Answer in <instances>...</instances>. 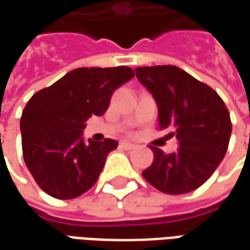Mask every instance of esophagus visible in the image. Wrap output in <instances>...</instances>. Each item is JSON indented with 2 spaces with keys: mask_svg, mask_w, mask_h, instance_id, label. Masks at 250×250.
<instances>
[{
  "mask_svg": "<svg viewBox=\"0 0 250 250\" xmlns=\"http://www.w3.org/2000/svg\"><path fill=\"white\" fill-rule=\"evenodd\" d=\"M119 146L122 148H125V150H132V148H135V145L134 143H130V142H120Z\"/></svg>",
  "mask_w": 250,
  "mask_h": 250,
  "instance_id": "1",
  "label": "esophagus"
}]
</instances>
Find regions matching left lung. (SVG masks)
<instances>
[{
    "label": "left lung",
    "mask_w": 250,
    "mask_h": 250,
    "mask_svg": "<svg viewBox=\"0 0 250 250\" xmlns=\"http://www.w3.org/2000/svg\"><path fill=\"white\" fill-rule=\"evenodd\" d=\"M135 72L157 102L159 128L170 131L179 147L173 154L150 147L154 161L142 175L162 193L193 191L225 157L231 134L229 111L213 88L178 66H139Z\"/></svg>",
    "instance_id": "left-lung-1"
}]
</instances>
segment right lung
I'll return each instance as SVG.
<instances>
[{
  "instance_id": "add662e5",
  "label": "right lung",
  "mask_w": 250,
  "mask_h": 250,
  "mask_svg": "<svg viewBox=\"0 0 250 250\" xmlns=\"http://www.w3.org/2000/svg\"><path fill=\"white\" fill-rule=\"evenodd\" d=\"M135 76L128 66L77 68L36 92L20 122L22 154L36 184L57 199L84 194L98 181L114 139H83L92 115H103L116 88Z\"/></svg>"
}]
</instances>
